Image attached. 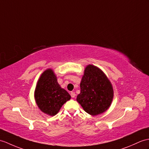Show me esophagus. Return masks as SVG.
<instances>
[{"label": "esophagus", "mask_w": 149, "mask_h": 149, "mask_svg": "<svg viewBox=\"0 0 149 149\" xmlns=\"http://www.w3.org/2000/svg\"><path fill=\"white\" fill-rule=\"evenodd\" d=\"M70 95H71V97L72 98H75V93H74V92H71L70 93Z\"/></svg>", "instance_id": "1"}]
</instances>
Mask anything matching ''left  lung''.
Here are the masks:
<instances>
[{
    "instance_id": "1",
    "label": "left lung",
    "mask_w": 149,
    "mask_h": 149,
    "mask_svg": "<svg viewBox=\"0 0 149 149\" xmlns=\"http://www.w3.org/2000/svg\"><path fill=\"white\" fill-rule=\"evenodd\" d=\"M81 93L77 101L91 116L102 113L112 102L113 90L111 82L102 70L93 65L85 68L80 84Z\"/></svg>"
}]
</instances>
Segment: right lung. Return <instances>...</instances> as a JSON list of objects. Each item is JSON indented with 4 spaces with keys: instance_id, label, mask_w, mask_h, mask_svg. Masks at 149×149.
<instances>
[{
    "instance_id": "right-lung-1",
    "label": "right lung",
    "mask_w": 149,
    "mask_h": 149,
    "mask_svg": "<svg viewBox=\"0 0 149 149\" xmlns=\"http://www.w3.org/2000/svg\"><path fill=\"white\" fill-rule=\"evenodd\" d=\"M34 97L41 111L51 116H55L71 96L58 83L53 70L47 69L41 74L34 92Z\"/></svg>"
}]
</instances>
